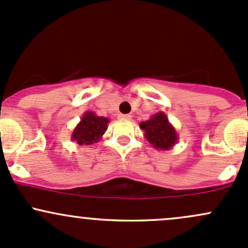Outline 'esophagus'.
Listing matches in <instances>:
<instances>
[{"label": "esophagus", "mask_w": 248, "mask_h": 248, "mask_svg": "<svg viewBox=\"0 0 248 248\" xmlns=\"http://www.w3.org/2000/svg\"><path fill=\"white\" fill-rule=\"evenodd\" d=\"M119 118L122 121H131V116L130 114H119Z\"/></svg>", "instance_id": "1"}]
</instances>
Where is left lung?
Returning a JSON list of instances; mask_svg holds the SVG:
<instances>
[{"instance_id": "8db88e82", "label": "left lung", "mask_w": 248, "mask_h": 248, "mask_svg": "<svg viewBox=\"0 0 248 248\" xmlns=\"http://www.w3.org/2000/svg\"><path fill=\"white\" fill-rule=\"evenodd\" d=\"M140 127L144 131L145 140L156 150H170L178 142L176 130L162 111L153 114L148 121L142 122Z\"/></svg>"}]
</instances>
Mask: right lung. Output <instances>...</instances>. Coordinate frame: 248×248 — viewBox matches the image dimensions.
<instances>
[{
    "mask_svg": "<svg viewBox=\"0 0 248 248\" xmlns=\"http://www.w3.org/2000/svg\"><path fill=\"white\" fill-rule=\"evenodd\" d=\"M110 119L106 117L97 116L92 111L82 114L80 122L74 127L71 140L79 145H92L102 140L103 135L108 130Z\"/></svg>",
    "mask_w": 248,
    "mask_h": 248,
    "instance_id": "add662e5",
    "label": "right lung"
}]
</instances>
